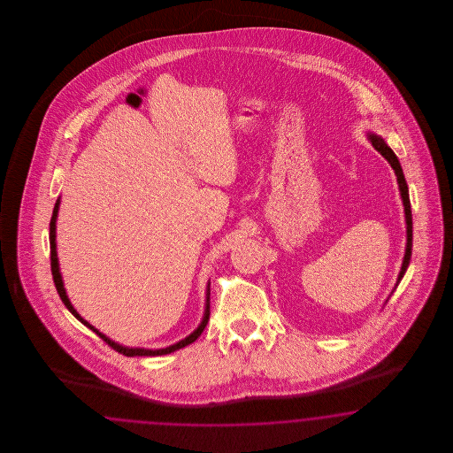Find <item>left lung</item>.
<instances>
[{
	"mask_svg": "<svg viewBox=\"0 0 453 453\" xmlns=\"http://www.w3.org/2000/svg\"><path fill=\"white\" fill-rule=\"evenodd\" d=\"M369 139H371L372 146L384 156L385 159L388 161V165H392V169L395 171L398 189H400L402 203H403V211H405V222H407V247H405V256H403V262H402V269H400V274H398V282L402 280L403 274H405V271H407V267H409V264H411V197H409V188H407V182H405V178H403V171H402V167H400V163H398L395 152L392 151V150L385 144V141L382 137L377 136V134H371V133H369Z\"/></svg>",
	"mask_w": 453,
	"mask_h": 453,
	"instance_id": "8db88e82",
	"label": "left lung"
}]
</instances>
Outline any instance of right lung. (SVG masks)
Returning a JSON list of instances; mask_svg holds the SVG:
<instances>
[{"mask_svg":"<svg viewBox=\"0 0 453 453\" xmlns=\"http://www.w3.org/2000/svg\"><path fill=\"white\" fill-rule=\"evenodd\" d=\"M58 211H59V199L56 201L55 209H53V216H51V222H50V247H51V273H53V280H55L56 290H58V294H59V297H61V301L63 303L68 307L69 312L73 314V316L76 317L81 324H84L86 327H89V329L93 330L96 335H99L104 342L110 345L111 349H114L116 352H119V354H123L126 357H154V356H165V354H171V352H174V350H179V349H182V347H186V345H189V343L194 342L201 334H203V330L206 329L207 320H209V288H207V297H206V311H204V317H203V322L199 324V327L192 332L191 335H188L186 339H182L180 342L174 343V345H169V347H165V349H156V350H151V349H137V347H123V345H119V343L112 342L111 339H108L104 334H101L99 330L95 329L89 322H86L84 319H82L78 312H76V309L71 305V302H69L68 296H66V290H65V286H63V279H61V273H59V264H58V254H56V219H58Z\"/></svg>","mask_w":453,"mask_h":453,"instance_id":"1","label":"right lung"}]
</instances>
